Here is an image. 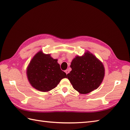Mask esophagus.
Masks as SVG:
<instances>
[{"instance_id":"1","label":"esophagus","mask_w":130,"mask_h":130,"mask_svg":"<svg viewBox=\"0 0 130 130\" xmlns=\"http://www.w3.org/2000/svg\"><path fill=\"white\" fill-rule=\"evenodd\" d=\"M65 72L66 73V74H68L69 73V70H66L65 71Z\"/></svg>"}]
</instances>
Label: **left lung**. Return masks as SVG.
<instances>
[{"label":"left lung","mask_w":130,"mask_h":130,"mask_svg":"<svg viewBox=\"0 0 130 130\" xmlns=\"http://www.w3.org/2000/svg\"><path fill=\"white\" fill-rule=\"evenodd\" d=\"M72 69L67 74L74 89L87 94L100 85L104 76L103 63L89 52L83 56H76L71 63Z\"/></svg>","instance_id":"obj_1"}]
</instances>
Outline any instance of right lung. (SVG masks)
<instances>
[{
  "label": "right lung",
  "mask_w": 130,
  "mask_h": 130,
  "mask_svg": "<svg viewBox=\"0 0 130 130\" xmlns=\"http://www.w3.org/2000/svg\"><path fill=\"white\" fill-rule=\"evenodd\" d=\"M27 74L32 86L44 92L54 89L61 80L67 77L64 71L61 70L57 60L42 52H38L32 59Z\"/></svg>",
  "instance_id": "right-lung-1"
}]
</instances>
